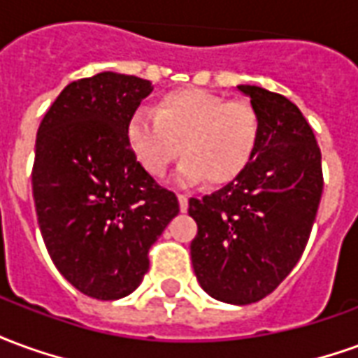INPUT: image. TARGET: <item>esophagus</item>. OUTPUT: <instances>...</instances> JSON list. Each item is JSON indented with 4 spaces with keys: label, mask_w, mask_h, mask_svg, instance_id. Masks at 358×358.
I'll return each mask as SVG.
<instances>
[{
    "label": "esophagus",
    "mask_w": 358,
    "mask_h": 358,
    "mask_svg": "<svg viewBox=\"0 0 358 358\" xmlns=\"http://www.w3.org/2000/svg\"><path fill=\"white\" fill-rule=\"evenodd\" d=\"M178 203H180V210H182V213H186L187 207H189V199H187V195L180 194L178 195Z\"/></svg>",
    "instance_id": "34e87169"
}]
</instances>
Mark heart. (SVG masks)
Masks as SVG:
<instances>
[{
    "label": "heart",
    "instance_id": "b5f03b06",
    "mask_svg": "<svg viewBox=\"0 0 358 358\" xmlns=\"http://www.w3.org/2000/svg\"><path fill=\"white\" fill-rule=\"evenodd\" d=\"M261 132V117L249 103L199 88L169 92L155 110L140 107L126 122L128 148L149 176H166L182 153L180 182L205 178L210 186L230 184L248 171Z\"/></svg>",
    "mask_w": 358,
    "mask_h": 358
}]
</instances>
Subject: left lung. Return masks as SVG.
Segmentation results:
<instances>
[{"label":"left lung","instance_id":"8db88e82","mask_svg":"<svg viewBox=\"0 0 358 358\" xmlns=\"http://www.w3.org/2000/svg\"><path fill=\"white\" fill-rule=\"evenodd\" d=\"M261 117V143L240 178L189 199L197 222L192 264L210 297L257 303L282 284L305 251L322 197V155L313 128L287 97L238 86Z\"/></svg>","mask_w":358,"mask_h":358}]
</instances>
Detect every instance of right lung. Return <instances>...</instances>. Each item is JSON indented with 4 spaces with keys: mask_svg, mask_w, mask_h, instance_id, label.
Listing matches in <instances>:
<instances>
[{
    "mask_svg": "<svg viewBox=\"0 0 358 358\" xmlns=\"http://www.w3.org/2000/svg\"><path fill=\"white\" fill-rule=\"evenodd\" d=\"M151 82L99 73L71 82L36 136L32 194L51 261L88 297L132 293L149 248L178 215V197L134 159L126 122Z\"/></svg>",
    "mask_w": 358,
    "mask_h": 358,
    "instance_id": "obj_1",
    "label": "right lung"
}]
</instances>
